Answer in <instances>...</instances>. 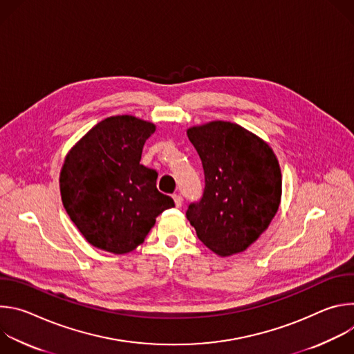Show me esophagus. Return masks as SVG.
Listing matches in <instances>:
<instances>
[{"mask_svg": "<svg viewBox=\"0 0 354 354\" xmlns=\"http://www.w3.org/2000/svg\"><path fill=\"white\" fill-rule=\"evenodd\" d=\"M174 200H175V205H176V207H180V206H182V201H183V198H182V196H180V194H174Z\"/></svg>", "mask_w": 354, "mask_h": 354, "instance_id": "34e87169", "label": "esophagus"}]
</instances>
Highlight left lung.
<instances>
[{"instance_id":"8db88e82","label":"left lung","mask_w":354,"mask_h":354,"mask_svg":"<svg viewBox=\"0 0 354 354\" xmlns=\"http://www.w3.org/2000/svg\"><path fill=\"white\" fill-rule=\"evenodd\" d=\"M205 171L203 196L186 217L214 254L245 250L269 227L281 198V172L262 138L230 122L187 130Z\"/></svg>"}]
</instances>
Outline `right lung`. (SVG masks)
<instances>
[{"instance_id":"1","label":"right lung","mask_w":354,"mask_h":354,"mask_svg":"<svg viewBox=\"0 0 354 354\" xmlns=\"http://www.w3.org/2000/svg\"><path fill=\"white\" fill-rule=\"evenodd\" d=\"M156 126L112 116L93 126L66 157L60 192L67 214L95 248L127 254L144 242L156 218L175 206L158 192L156 169L140 164Z\"/></svg>"}]
</instances>
